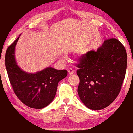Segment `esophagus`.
Listing matches in <instances>:
<instances>
[{
	"instance_id": "obj_1",
	"label": "esophagus",
	"mask_w": 133,
	"mask_h": 133,
	"mask_svg": "<svg viewBox=\"0 0 133 133\" xmlns=\"http://www.w3.org/2000/svg\"><path fill=\"white\" fill-rule=\"evenodd\" d=\"M74 72V71L72 69H68V74L69 75H71V74H73Z\"/></svg>"
}]
</instances>
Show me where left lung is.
Here are the masks:
<instances>
[{
	"instance_id": "8db88e82",
	"label": "left lung",
	"mask_w": 133,
	"mask_h": 133,
	"mask_svg": "<svg viewBox=\"0 0 133 133\" xmlns=\"http://www.w3.org/2000/svg\"><path fill=\"white\" fill-rule=\"evenodd\" d=\"M76 66L81 100L89 109L100 110L109 106L119 94L126 75L127 53L119 41L111 38L96 51L81 56Z\"/></svg>"
}]
</instances>
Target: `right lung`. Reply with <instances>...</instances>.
I'll return each mask as SVG.
<instances>
[{"mask_svg":"<svg viewBox=\"0 0 133 133\" xmlns=\"http://www.w3.org/2000/svg\"><path fill=\"white\" fill-rule=\"evenodd\" d=\"M17 37L7 48L5 62L7 74L17 97L26 106L42 109L54 99L59 82L68 74L66 70H57L49 67L35 74L23 71L17 65L14 51Z\"/></svg>","mask_w":133,"mask_h":133,"instance_id":"1","label":"right lung"}]
</instances>
